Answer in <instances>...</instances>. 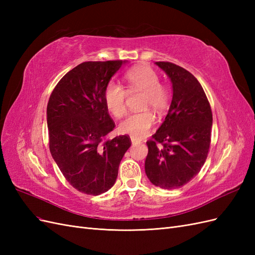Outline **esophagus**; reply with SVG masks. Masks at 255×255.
Returning a JSON list of instances; mask_svg holds the SVG:
<instances>
[{
	"instance_id": "esophagus-1",
	"label": "esophagus",
	"mask_w": 255,
	"mask_h": 255,
	"mask_svg": "<svg viewBox=\"0 0 255 255\" xmlns=\"http://www.w3.org/2000/svg\"><path fill=\"white\" fill-rule=\"evenodd\" d=\"M130 141H132L133 144H135V143H137V142H139L137 139H135V138H130Z\"/></svg>"
}]
</instances>
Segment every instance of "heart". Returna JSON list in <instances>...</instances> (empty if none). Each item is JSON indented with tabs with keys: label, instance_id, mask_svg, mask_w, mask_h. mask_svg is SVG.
Returning a JSON list of instances; mask_svg holds the SVG:
<instances>
[{
	"label": "heart",
	"instance_id": "heart-1",
	"mask_svg": "<svg viewBox=\"0 0 255 255\" xmlns=\"http://www.w3.org/2000/svg\"><path fill=\"white\" fill-rule=\"evenodd\" d=\"M127 90L120 84L107 83L103 92V99L107 111L115 118H121L127 112V97L128 94H143L141 107L143 110L151 107L157 114H163L170 104V91L165 85L159 83L157 73L145 65L137 66L126 73ZM155 117L150 111L133 113L123 120L119 130L122 134L129 135L135 139H141L149 133Z\"/></svg>",
	"mask_w": 255,
	"mask_h": 255
}]
</instances>
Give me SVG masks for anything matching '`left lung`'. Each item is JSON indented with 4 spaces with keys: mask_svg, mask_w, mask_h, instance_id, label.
<instances>
[{
    "mask_svg": "<svg viewBox=\"0 0 255 255\" xmlns=\"http://www.w3.org/2000/svg\"><path fill=\"white\" fill-rule=\"evenodd\" d=\"M172 83V101L163 125L146 141L144 170L164 189L184 186L200 172L211 144L213 115L201 84L186 69L156 61Z\"/></svg>",
    "mask_w": 255,
    "mask_h": 255,
    "instance_id": "8db88e82",
    "label": "left lung"
}]
</instances>
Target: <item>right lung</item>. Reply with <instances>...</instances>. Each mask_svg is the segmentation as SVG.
Wrapping results in <instances>:
<instances>
[{
  "mask_svg": "<svg viewBox=\"0 0 255 255\" xmlns=\"http://www.w3.org/2000/svg\"><path fill=\"white\" fill-rule=\"evenodd\" d=\"M123 64L85 61L61 78L49 99L50 152L69 184L83 194L98 196L111 189L132 144L128 135L106 138L116 126L103 92Z\"/></svg>",
  "mask_w": 255,
  "mask_h": 255,
  "instance_id": "add662e5",
  "label": "right lung"
}]
</instances>
